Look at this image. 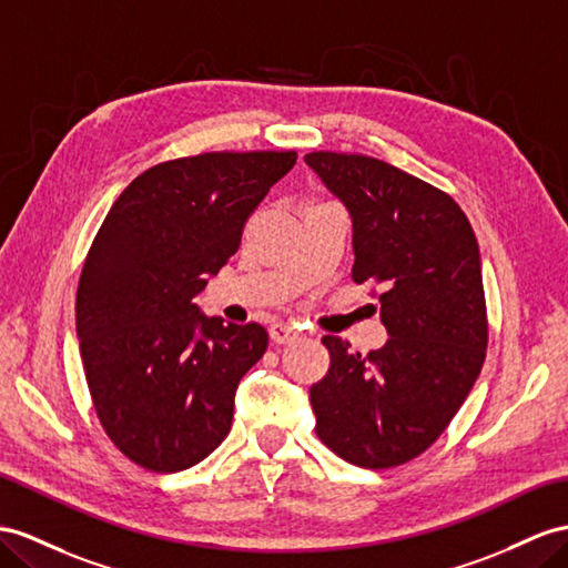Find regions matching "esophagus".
<instances>
[{
    "instance_id": "esophagus-1",
    "label": "esophagus",
    "mask_w": 568,
    "mask_h": 568,
    "mask_svg": "<svg viewBox=\"0 0 568 568\" xmlns=\"http://www.w3.org/2000/svg\"><path fill=\"white\" fill-rule=\"evenodd\" d=\"M268 333H271V338H273V343H290L293 341L295 336H297V328L293 326V324H273L271 328H268Z\"/></svg>"
}]
</instances>
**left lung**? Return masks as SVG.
Listing matches in <instances>:
<instances>
[{
	"label": "left lung",
	"instance_id": "left-lung-1",
	"mask_svg": "<svg viewBox=\"0 0 568 568\" xmlns=\"http://www.w3.org/2000/svg\"><path fill=\"white\" fill-rule=\"evenodd\" d=\"M353 217V281L379 285L388 341L367 355L324 336L331 367L310 388L316 436L359 468L427 450L468 398L487 353L479 246L458 203L359 153L304 155Z\"/></svg>",
	"mask_w": 568,
	"mask_h": 568
}]
</instances>
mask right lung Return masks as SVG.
Listing matches in <instances>:
<instances>
[{
  "label": "right lung",
  "instance_id": "obj_1",
  "mask_svg": "<svg viewBox=\"0 0 568 568\" xmlns=\"http://www.w3.org/2000/svg\"><path fill=\"white\" fill-rule=\"evenodd\" d=\"M295 163V151L168 160L141 172L98 230L77 293L83 372L100 425L145 470L192 468L230 432L237 384L268 333L203 316L194 297Z\"/></svg>",
  "mask_w": 568,
  "mask_h": 568
}]
</instances>
